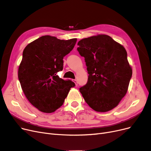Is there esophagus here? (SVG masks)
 I'll use <instances>...</instances> for the list:
<instances>
[{
	"mask_svg": "<svg viewBox=\"0 0 151 151\" xmlns=\"http://www.w3.org/2000/svg\"><path fill=\"white\" fill-rule=\"evenodd\" d=\"M73 81H74V83H75L76 85H78V82H77V80H76V79H75V80H73Z\"/></svg>",
	"mask_w": 151,
	"mask_h": 151,
	"instance_id": "1",
	"label": "esophagus"
}]
</instances>
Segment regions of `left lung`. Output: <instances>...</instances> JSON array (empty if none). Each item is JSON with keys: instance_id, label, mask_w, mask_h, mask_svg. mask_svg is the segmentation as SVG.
I'll list each match as a JSON object with an SVG mask.
<instances>
[{"instance_id": "8db88e82", "label": "left lung", "mask_w": 151, "mask_h": 151, "mask_svg": "<svg viewBox=\"0 0 151 151\" xmlns=\"http://www.w3.org/2000/svg\"><path fill=\"white\" fill-rule=\"evenodd\" d=\"M78 45L88 73L87 83L80 88L85 101L96 111L112 110L127 93L132 75L127 51L105 35L82 39Z\"/></svg>"}]
</instances>
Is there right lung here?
<instances>
[{
	"mask_svg": "<svg viewBox=\"0 0 151 151\" xmlns=\"http://www.w3.org/2000/svg\"><path fill=\"white\" fill-rule=\"evenodd\" d=\"M76 41L43 36L24 48L18 78L27 99L42 112L52 113L59 109L75 85L56 73L63 70V58L73 49Z\"/></svg>",
	"mask_w": 151,
	"mask_h": 151,
	"instance_id": "right-lung-1",
	"label": "right lung"
}]
</instances>
